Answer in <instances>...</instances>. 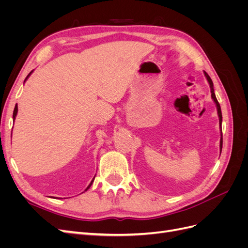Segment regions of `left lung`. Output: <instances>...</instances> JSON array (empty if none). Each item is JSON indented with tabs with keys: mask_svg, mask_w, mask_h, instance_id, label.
I'll use <instances>...</instances> for the list:
<instances>
[{
	"mask_svg": "<svg viewBox=\"0 0 248 248\" xmlns=\"http://www.w3.org/2000/svg\"><path fill=\"white\" fill-rule=\"evenodd\" d=\"M204 73H205V76H206V78H207V79H208V81H209L210 89H211V97H212V99H213V100H214V102L216 103L217 112H218V117H219V126H220V128H221L222 115H221V109H220V106H219L218 101H217V99H216V96H215V93H214V89H213V82H212V79L210 78V77L208 76V73H207V72H205V71H204ZM221 149H222V130H221V138H220V151H221Z\"/></svg>",
	"mask_w": 248,
	"mask_h": 248,
	"instance_id": "1",
	"label": "left lung"
}]
</instances>
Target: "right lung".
<instances>
[{
    "label": "right lung",
    "mask_w": 248,
    "mask_h": 248,
    "mask_svg": "<svg viewBox=\"0 0 248 248\" xmlns=\"http://www.w3.org/2000/svg\"><path fill=\"white\" fill-rule=\"evenodd\" d=\"M30 74H31V73H30ZM30 74H29V76H30ZM29 76L27 77V78H29ZM27 78H26V79H27ZM16 114H17V104H16V108H14V110H13V120H14V119H16ZM93 181H94V179L92 180V181H91V183H90V185H89V186L87 187V189H89V188H90V187H91V185H92ZM87 189H86V190H87Z\"/></svg>",
    "instance_id": "right-lung-1"
}]
</instances>
